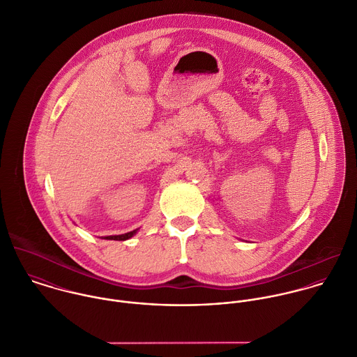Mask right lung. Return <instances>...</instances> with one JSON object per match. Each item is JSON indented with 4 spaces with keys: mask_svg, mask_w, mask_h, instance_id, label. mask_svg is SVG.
I'll return each instance as SVG.
<instances>
[{
    "mask_svg": "<svg viewBox=\"0 0 357 357\" xmlns=\"http://www.w3.org/2000/svg\"><path fill=\"white\" fill-rule=\"evenodd\" d=\"M137 229L132 231V232H128V234H123V235H115V236H105L104 239H108V241H126L129 238H132L135 234H136Z\"/></svg>",
    "mask_w": 357,
    "mask_h": 357,
    "instance_id": "obj_1",
    "label": "right lung"
}]
</instances>
